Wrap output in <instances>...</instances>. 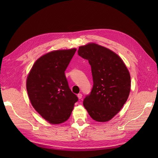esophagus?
<instances>
[{
    "instance_id": "esophagus-1",
    "label": "esophagus",
    "mask_w": 158,
    "mask_h": 158,
    "mask_svg": "<svg viewBox=\"0 0 158 158\" xmlns=\"http://www.w3.org/2000/svg\"><path fill=\"white\" fill-rule=\"evenodd\" d=\"M77 96H78V99H81V98H82V94H78L77 95Z\"/></svg>"
}]
</instances>
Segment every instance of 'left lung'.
Returning <instances> with one entry per match:
<instances>
[{"label":"left lung","mask_w":158,"mask_h":158,"mask_svg":"<svg viewBox=\"0 0 158 158\" xmlns=\"http://www.w3.org/2000/svg\"><path fill=\"white\" fill-rule=\"evenodd\" d=\"M78 53L88 60L94 82L90 94L84 99V106L94 120H111L128 98L130 73L120 57L101 45L88 44L81 46Z\"/></svg>","instance_id":"8db88e82"}]
</instances>
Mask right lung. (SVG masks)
<instances>
[{
	"label": "right lung",
	"instance_id": "obj_1",
	"mask_svg": "<svg viewBox=\"0 0 158 158\" xmlns=\"http://www.w3.org/2000/svg\"><path fill=\"white\" fill-rule=\"evenodd\" d=\"M76 49L57 50L38 59L27 76L26 89L35 111L51 124L68 120L78 98L72 92L64 71Z\"/></svg>",
	"mask_w": 158,
	"mask_h": 158
}]
</instances>
